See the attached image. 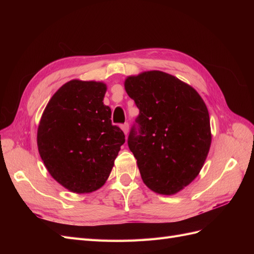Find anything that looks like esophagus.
<instances>
[{
    "label": "esophagus",
    "mask_w": 254,
    "mask_h": 254,
    "mask_svg": "<svg viewBox=\"0 0 254 254\" xmlns=\"http://www.w3.org/2000/svg\"><path fill=\"white\" fill-rule=\"evenodd\" d=\"M121 128H122L123 131H124L125 135H127V134H128V131H129V125H128V123H126V124H124V125H122Z\"/></svg>",
    "instance_id": "34e87169"
}]
</instances>
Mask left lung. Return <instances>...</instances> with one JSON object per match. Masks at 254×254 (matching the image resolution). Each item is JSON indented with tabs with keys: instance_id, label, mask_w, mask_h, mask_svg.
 <instances>
[{
	"instance_id": "1",
	"label": "left lung",
	"mask_w": 254,
	"mask_h": 254,
	"mask_svg": "<svg viewBox=\"0 0 254 254\" xmlns=\"http://www.w3.org/2000/svg\"><path fill=\"white\" fill-rule=\"evenodd\" d=\"M124 86L140 110L128 146L143 182L158 194L178 193L200 173L211 147L203 99L190 84L161 71L128 76Z\"/></svg>"
}]
</instances>
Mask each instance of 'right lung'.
<instances>
[{
    "mask_svg": "<svg viewBox=\"0 0 254 254\" xmlns=\"http://www.w3.org/2000/svg\"><path fill=\"white\" fill-rule=\"evenodd\" d=\"M102 81L73 79L52 96L38 126L37 145L50 175L73 193L101 189L125 134L111 123Z\"/></svg>",
    "mask_w": 254,
    "mask_h": 254,
    "instance_id": "obj_1",
    "label": "right lung"
}]
</instances>
